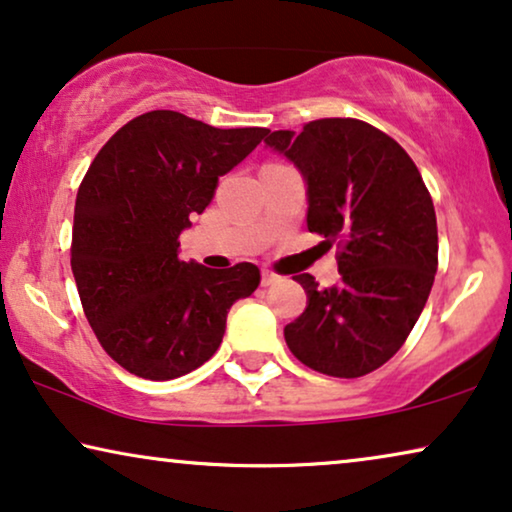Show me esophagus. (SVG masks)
<instances>
[{
    "instance_id": "1",
    "label": "esophagus",
    "mask_w": 512,
    "mask_h": 512,
    "mask_svg": "<svg viewBox=\"0 0 512 512\" xmlns=\"http://www.w3.org/2000/svg\"><path fill=\"white\" fill-rule=\"evenodd\" d=\"M277 282H279V275H275V272L268 270V268L261 270V284L263 286H272V284H277Z\"/></svg>"
}]
</instances>
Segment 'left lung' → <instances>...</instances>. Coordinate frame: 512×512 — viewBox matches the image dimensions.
Returning <instances> with one entry per match:
<instances>
[{
	"label": "left lung",
	"mask_w": 512,
	"mask_h": 512,
	"mask_svg": "<svg viewBox=\"0 0 512 512\" xmlns=\"http://www.w3.org/2000/svg\"><path fill=\"white\" fill-rule=\"evenodd\" d=\"M265 146L303 177L307 230L342 249L338 284L293 277L307 307L284 328L286 345L317 373H373L417 324L438 270L436 209L422 174L401 144L356 118L268 132Z\"/></svg>",
	"instance_id": "8db88e82"
}]
</instances>
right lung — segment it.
Instances as JSON below:
<instances>
[{"label": "right lung", "mask_w": 512, "mask_h": 512, "mask_svg": "<svg viewBox=\"0 0 512 512\" xmlns=\"http://www.w3.org/2000/svg\"><path fill=\"white\" fill-rule=\"evenodd\" d=\"M268 132L158 109L125 123L88 167L72 272L88 324L128 373L163 382L200 368L219 349L235 300L256 291L254 263L212 270L179 261V235Z\"/></svg>", "instance_id": "1"}]
</instances>
